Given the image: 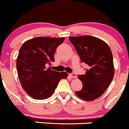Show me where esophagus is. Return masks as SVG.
<instances>
[{"mask_svg":"<svg viewBox=\"0 0 129 129\" xmlns=\"http://www.w3.org/2000/svg\"><path fill=\"white\" fill-rule=\"evenodd\" d=\"M69 75H70V76L72 77V78H74V79H76V78H77V75L75 73H71Z\"/></svg>","mask_w":129,"mask_h":129,"instance_id":"34e87169","label":"esophagus"}]
</instances>
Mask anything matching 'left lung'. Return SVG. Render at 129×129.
I'll return each instance as SVG.
<instances>
[{
	"instance_id": "obj_1",
	"label": "left lung",
	"mask_w": 129,
	"mask_h": 129,
	"mask_svg": "<svg viewBox=\"0 0 129 129\" xmlns=\"http://www.w3.org/2000/svg\"><path fill=\"white\" fill-rule=\"evenodd\" d=\"M69 39L81 61L88 65L85 74L78 76L83 86L76 94L85 101H93L103 94L113 79L115 68L111 49L105 42L91 36Z\"/></svg>"
}]
</instances>
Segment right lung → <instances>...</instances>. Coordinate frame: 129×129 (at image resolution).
<instances>
[{"mask_svg": "<svg viewBox=\"0 0 129 129\" xmlns=\"http://www.w3.org/2000/svg\"><path fill=\"white\" fill-rule=\"evenodd\" d=\"M64 38L37 37L25 41L17 58V71L23 89L30 97L43 100L51 96L61 79L68 73L47 68L54 61L56 49Z\"/></svg>", "mask_w": 129, "mask_h": 129, "instance_id": "obj_1", "label": "right lung"}]
</instances>
